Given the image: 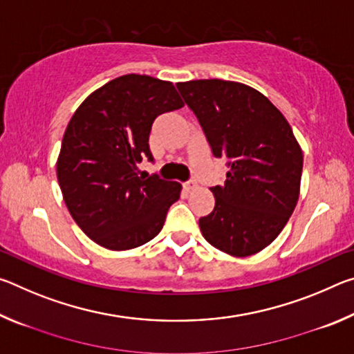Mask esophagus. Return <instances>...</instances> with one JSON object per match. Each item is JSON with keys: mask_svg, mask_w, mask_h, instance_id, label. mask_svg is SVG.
Returning a JSON list of instances; mask_svg holds the SVG:
<instances>
[{"mask_svg": "<svg viewBox=\"0 0 354 354\" xmlns=\"http://www.w3.org/2000/svg\"><path fill=\"white\" fill-rule=\"evenodd\" d=\"M196 187H198V184H196L195 181H189V183H185V184H184V189L187 190V192L194 190V189H196Z\"/></svg>", "mask_w": 354, "mask_h": 354, "instance_id": "obj_1", "label": "esophagus"}]
</instances>
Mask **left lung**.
Listing matches in <instances>:
<instances>
[{
  "mask_svg": "<svg viewBox=\"0 0 354 354\" xmlns=\"http://www.w3.org/2000/svg\"><path fill=\"white\" fill-rule=\"evenodd\" d=\"M198 118L215 158L227 160L223 187H212L214 211L200 218L206 241L247 257L268 247L297 206L303 151L289 122L247 84L196 80L176 84Z\"/></svg>",
  "mask_w": 354,
  "mask_h": 354,
  "instance_id": "obj_1",
  "label": "left lung"
}]
</instances>
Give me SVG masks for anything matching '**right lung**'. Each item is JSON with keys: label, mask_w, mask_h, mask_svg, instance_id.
I'll use <instances>...</instances> for the list:
<instances>
[{"label": "right lung", "mask_w": 354, "mask_h": 354, "mask_svg": "<svg viewBox=\"0 0 354 354\" xmlns=\"http://www.w3.org/2000/svg\"><path fill=\"white\" fill-rule=\"evenodd\" d=\"M183 106L173 82L131 73L92 92L71 117L57 181L76 225L100 247L133 250L162 230L183 187L142 178L137 165L153 160L148 139L156 117Z\"/></svg>", "instance_id": "right-lung-1"}]
</instances>
